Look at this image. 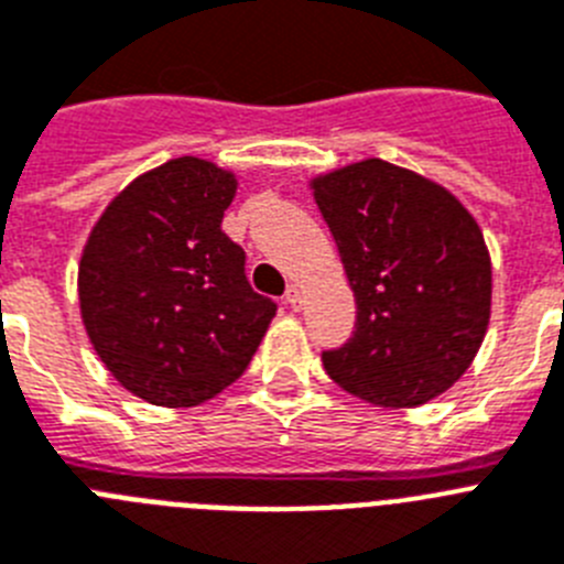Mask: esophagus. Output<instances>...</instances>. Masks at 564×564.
Segmentation results:
<instances>
[{
	"mask_svg": "<svg viewBox=\"0 0 564 564\" xmlns=\"http://www.w3.org/2000/svg\"><path fill=\"white\" fill-rule=\"evenodd\" d=\"M286 303L292 306V310H301V303H303V292L297 283H292V286L286 289Z\"/></svg>",
	"mask_w": 564,
	"mask_h": 564,
	"instance_id": "1",
	"label": "esophagus"
}]
</instances>
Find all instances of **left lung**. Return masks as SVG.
<instances>
[{"instance_id": "obj_1", "label": "left lung", "mask_w": 564, "mask_h": 564, "mask_svg": "<svg viewBox=\"0 0 564 564\" xmlns=\"http://www.w3.org/2000/svg\"><path fill=\"white\" fill-rule=\"evenodd\" d=\"M355 292V335L323 351L340 389L414 409L452 389L491 317V254L474 215L437 181L383 159L310 181Z\"/></svg>"}]
</instances>
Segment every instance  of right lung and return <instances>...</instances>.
I'll use <instances>...</instances> for the list:
<instances>
[{
	"instance_id": "obj_1",
	"label": "right lung",
	"mask_w": 564,
	"mask_h": 564,
	"mask_svg": "<svg viewBox=\"0 0 564 564\" xmlns=\"http://www.w3.org/2000/svg\"><path fill=\"white\" fill-rule=\"evenodd\" d=\"M235 189V173L213 161H166L107 204L82 249L87 337L147 403L189 409L221 394L275 317V303L243 275V249L221 229Z\"/></svg>"
}]
</instances>
